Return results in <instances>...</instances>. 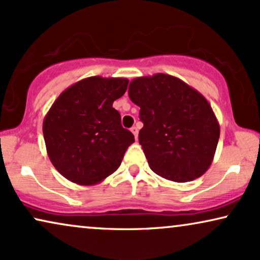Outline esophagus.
Listing matches in <instances>:
<instances>
[{
    "mask_svg": "<svg viewBox=\"0 0 260 260\" xmlns=\"http://www.w3.org/2000/svg\"><path fill=\"white\" fill-rule=\"evenodd\" d=\"M131 131H132V133L134 134V138H136V139H138V133H139V128H138L137 126H134V127L131 128Z\"/></svg>",
    "mask_w": 260,
    "mask_h": 260,
    "instance_id": "esophagus-1",
    "label": "esophagus"
}]
</instances>
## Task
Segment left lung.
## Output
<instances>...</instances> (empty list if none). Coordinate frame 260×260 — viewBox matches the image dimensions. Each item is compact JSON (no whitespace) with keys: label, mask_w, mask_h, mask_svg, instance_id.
<instances>
[{"label":"left lung","mask_w":260,"mask_h":260,"mask_svg":"<svg viewBox=\"0 0 260 260\" xmlns=\"http://www.w3.org/2000/svg\"><path fill=\"white\" fill-rule=\"evenodd\" d=\"M128 96L140 107L139 143L151 170L178 183L208 170L220 126L205 96L182 79L165 74L134 78Z\"/></svg>","instance_id":"1"}]
</instances>
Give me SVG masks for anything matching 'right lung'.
<instances>
[{
    "mask_svg": "<svg viewBox=\"0 0 260 260\" xmlns=\"http://www.w3.org/2000/svg\"><path fill=\"white\" fill-rule=\"evenodd\" d=\"M127 85V78H84L65 89L47 112L43 133L48 158L69 181L94 185L119 169L134 143L113 108Z\"/></svg>",
    "mask_w": 260,
    "mask_h": 260,
    "instance_id": "add662e5",
    "label": "right lung"
}]
</instances>
